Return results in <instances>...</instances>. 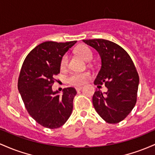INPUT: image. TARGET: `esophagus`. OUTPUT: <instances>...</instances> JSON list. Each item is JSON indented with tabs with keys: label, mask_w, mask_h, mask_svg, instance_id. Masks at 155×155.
Here are the masks:
<instances>
[{
	"label": "esophagus",
	"mask_w": 155,
	"mask_h": 155,
	"mask_svg": "<svg viewBox=\"0 0 155 155\" xmlns=\"http://www.w3.org/2000/svg\"><path fill=\"white\" fill-rule=\"evenodd\" d=\"M82 88H83L82 86H78V87H76L75 89H76V91H81Z\"/></svg>",
	"instance_id": "34e87169"
}]
</instances>
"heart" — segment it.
<instances>
[{
	"mask_svg": "<svg viewBox=\"0 0 155 155\" xmlns=\"http://www.w3.org/2000/svg\"><path fill=\"white\" fill-rule=\"evenodd\" d=\"M75 52L80 56L86 61H90L93 58V53L91 50L86 45H81L76 48ZM68 64V55H64L61 60L60 67L61 69H65ZM90 73L88 72H74L72 73L67 78L69 83L73 86H80L86 82L87 78H89Z\"/></svg>",
	"mask_w": 155,
	"mask_h": 155,
	"instance_id": "b5f03b06",
	"label": "heart"
}]
</instances>
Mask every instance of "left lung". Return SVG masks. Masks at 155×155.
<instances>
[{
  "label": "left lung",
  "mask_w": 155,
  "mask_h": 155,
  "mask_svg": "<svg viewBox=\"0 0 155 155\" xmlns=\"http://www.w3.org/2000/svg\"><path fill=\"white\" fill-rule=\"evenodd\" d=\"M94 48L101 58V69L95 85L105 83L107 91L99 89L93 95V105L106 122L116 124L124 120L137 100L139 76L130 56L121 47L106 39L83 40Z\"/></svg>",
  "instance_id": "8db88e82"
}]
</instances>
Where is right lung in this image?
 <instances>
[{"instance_id": "1", "label": "right lung", "mask_w": 155, "mask_h": 155, "mask_svg": "<svg viewBox=\"0 0 155 155\" xmlns=\"http://www.w3.org/2000/svg\"><path fill=\"white\" fill-rule=\"evenodd\" d=\"M76 42L45 41L31 50L22 64L19 92L30 116L45 127H60L72 114L76 90L69 87L61 94L52 86L60 72L62 57Z\"/></svg>"}]
</instances>
